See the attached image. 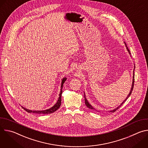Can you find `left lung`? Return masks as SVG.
I'll return each instance as SVG.
<instances>
[{
  "label": "left lung",
  "instance_id": "8db88e82",
  "mask_svg": "<svg viewBox=\"0 0 148 148\" xmlns=\"http://www.w3.org/2000/svg\"><path fill=\"white\" fill-rule=\"evenodd\" d=\"M124 43H125V46H126V49H127V50H128V51L129 52V53L130 54V55H131V53H130V50L128 49V47H127V46H126V44L124 42ZM134 70H135V67H134ZM134 75H133V81H132V87H131V91H130V92L129 93V94L128 95V96H127V97L126 98V99L121 103V105H119V106L117 107V108H115L114 110H111V111H110V112H115L119 108H120L121 107V105L123 103V102H125V101L128 98H129V97L131 95V93H132V90H133V88H134V80H135V79H134V78H135V74H134ZM85 94V93H84ZM84 99H85V103H86V106L88 108H90V109H91V110H94V108L91 106V105H90V103H89V102H88V101H87V98H86V95H85V94H84Z\"/></svg>",
  "mask_w": 148,
  "mask_h": 148
}]
</instances>
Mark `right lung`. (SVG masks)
I'll return each mask as SVG.
<instances>
[{"mask_svg":"<svg viewBox=\"0 0 148 148\" xmlns=\"http://www.w3.org/2000/svg\"><path fill=\"white\" fill-rule=\"evenodd\" d=\"M67 78L66 77L63 78L62 79V82H61V90H60V92L59 94V97H58V99L56 103L54 104V105L53 107H52L51 108L48 109V110H43V111H32V110H27L23 107H22L26 111H27V112L29 113H34V114H51L55 111H56L60 107L61 103V94L62 92V86H63V84L64 83V82L66 81Z\"/></svg>","mask_w":148,"mask_h":148,"instance_id":"right-lung-1","label":"right lung"}]
</instances>
